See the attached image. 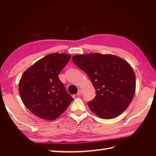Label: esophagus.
Wrapping results in <instances>:
<instances>
[{
	"label": "esophagus",
	"mask_w": 156,
	"mask_h": 156,
	"mask_svg": "<svg viewBox=\"0 0 156 156\" xmlns=\"http://www.w3.org/2000/svg\"><path fill=\"white\" fill-rule=\"evenodd\" d=\"M82 92H83V91H82V90H81V89H79L78 93H77V95H80V94H82Z\"/></svg>",
	"instance_id": "obj_1"
}]
</instances>
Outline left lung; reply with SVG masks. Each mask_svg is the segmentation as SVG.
<instances>
[{"mask_svg":"<svg viewBox=\"0 0 156 156\" xmlns=\"http://www.w3.org/2000/svg\"><path fill=\"white\" fill-rule=\"evenodd\" d=\"M73 62L90 79L95 98L88 105L90 111L104 119L117 117L130 105L135 92V75L123 59L112 54L76 55Z\"/></svg>","mask_w":156,"mask_h":156,"instance_id":"8db88e82","label":"left lung"}]
</instances>
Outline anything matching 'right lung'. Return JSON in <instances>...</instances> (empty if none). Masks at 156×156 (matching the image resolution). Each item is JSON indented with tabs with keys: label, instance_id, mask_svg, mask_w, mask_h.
Instances as JSON below:
<instances>
[{
	"label": "right lung",
	"instance_id": "1",
	"mask_svg": "<svg viewBox=\"0 0 156 156\" xmlns=\"http://www.w3.org/2000/svg\"><path fill=\"white\" fill-rule=\"evenodd\" d=\"M70 58L68 54H49L23 74L19 84L20 97L26 107L37 117L55 120L73 101L58 77Z\"/></svg>",
	"mask_w": 156,
	"mask_h": 156
}]
</instances>
